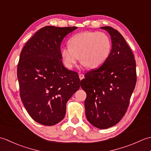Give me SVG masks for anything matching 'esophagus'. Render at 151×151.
<instances>
[{
	"mask_svg": "<svg viewBox=\"0 0 151 151\" xmlns=\"http://www.w3.org/2000/svg\"><path fill=\"white\" fill-rule=\"evenodd\" d=\"M79 78H80V79H81V80H82L83 78H84V75H83V74L80 73V74H79Z\"/></svg>",
	"mask_w": 151,
	"mask_h": 151,
	"instance_id": "1",
	"label": "esophagus"
}]
</instances>
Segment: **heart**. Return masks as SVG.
<instances>
[{
	"label": "heart",
	"instance_id": "1",
	"mask_svg": "<svg viewBox=\"0 0 151 151\" xmlns=\"http://www.w3.org/2000/svg\"><path fill=\"white\" fill-rule=\"evenodd\" d=\"M68 43L69 46L60 51L63 64L68 69L75 67L78 57L82 65L98 68L107 60L111 50L110 37L101 32H82L74 35Z\"/></svg>",
	"mask_w": 151,
	"mask_h": 151
}]
</instances>
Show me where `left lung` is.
Returning <instances> with one entry per match:
<instances>
[{"label": "left lung", "mask_w": 151, "mask_h": 151, "mask_svg": "<svg viewBox=\"0 0 151 151\" xmlns=\"http://www.w3.org/2000/svg\"><path fill=\"white\" fill-rule=\"evenodd\" d=\"M101 28L110 35V54L99 69L86 74L81 86L87 95L84 104L88 121L98 129H106L126 113L136 83V65L123 36L112 27Z\"/></svg>", "instance_id": "1"}]
</instances>
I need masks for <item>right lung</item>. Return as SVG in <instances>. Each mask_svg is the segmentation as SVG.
Here are the masks:
<instances>
[{
  "label": "right lung",
  "mask_w": 151,
  "mask_h": 151,
  "mask_svg": "<svg viewBox=\"0 0 151 151\" xmlns=\"http://www.w3.org/2000/svg\"><path fill=\"white\" fill-rule=\"evenodd\" d=\"M76 27L47 26L36 32L22 49L17 66L20 96L37 123L52 126L65 115L66 103L80 88L77 73L63 66L61 43Z\"/></svg>",
  "instance_id": "obj_1"
}]
</instances>
